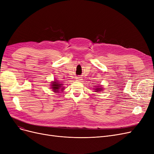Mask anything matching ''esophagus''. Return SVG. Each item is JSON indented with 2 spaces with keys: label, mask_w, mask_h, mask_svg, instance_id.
I'll use <instances>...</instances> for the list:
<instances>
[{
  "label": "esophagus",
  "mask_w": 154,
  "mask_h": 154,
  "mask_svg": "<svg viewBox=\"0 0 154 154\" xmlns=\"http://www.w3.org/2000/svg\"><path fill=\"white\" fill-rule=\"evenodd\" d=\"M76 80L77 81H81L82 79V77H76Z\"/></svg>",
  "instance_id": "esophagus-1"
}]
</instances>
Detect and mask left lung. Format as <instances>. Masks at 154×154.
Returning <instances> with one entry per match:
<instances>
[{"instance_id": "1", "label": "left lung", "mask_w": 154, "mask_h": 154, "mask_svg": "<svg viewBox=\"0 0 154 154\" xmlns=\"http://www.w3.org/2000/svg\"><path fill=\"white\" fill-rule=\"evenodd\" d=\"M93 90H94V92L98 93V92L101 91L102 90H103V88L102 87V85H100V84L95 85V86H94Z\"/></svg>"}]
</instances>
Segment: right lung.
<instances>
[{
  "label": "right lung",
  "mask_w": 154,
  "mask_h": 154,
  "mask_svg": "<svg viewBox=\"0 0 154 154\" xmlns=\"http://www.w3.org/2000/svg\"><path fill=\"white\" fill-rule=\"evenodd\" d=\"M50 86L53 91L56 93H59L60 91H63V90L65 89V86H63V84L61 83L58 80H56V79H55V80L51 82Z\"/></svg>",
  "instance_id": "1"
}]
</instances>
